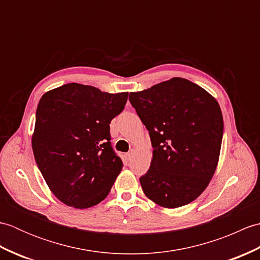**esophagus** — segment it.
Returning <instances> with one entry per match:
<instances>
[{
  "label": "esophagus",
  "mask_w": 260,
  "mask_h": 260,
  "mask_svg": "<svg viewBox=\"0 0 260 260\" xmlns=\"http://www.w3.org/2000/svg\"><path fill=\"white\" fill-rule=\"evenodd\" d=\"M133 154H134V150H131L128 153L126 154V157L128 158V159H131L132 157H133Z\"/></svg>",
  "instance_id": "34e87169"
}]
</instances>
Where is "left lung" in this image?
I'll return each instance as SVG.
<instances>
[{
  "mask_svg": "<svg viewBox=\"0 0 260 260\" xmlns=\"http://www.w3.org/2000/svg\"><path fill=\"white\" fill-rule=\"evenodd\" d=\"M129 102L151 136L153 158L140 182L163 208L192 202L217 169L223 134L221 108L202 87L180 77L131 92Z\"/></svg>",
  "mask_w": 260,
  "mask_h": 260,
  "instance_id": "left-lung-1",
  "label": "left lung"
}]
</instances>
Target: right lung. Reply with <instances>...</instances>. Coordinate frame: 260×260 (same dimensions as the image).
Instances as JSON below:
<instances>
[{
  "instance_id": "obj_1",
  "label": "right lung",
  "mask_w": 260,
  "mask_h": 260,
  "mask_svg": "<svg viewBox=\"0 0 260 260\" xmlns=\"http://www.w3.org/2000/svg\"><path fill=\"white\" fill-rule=\"evenodd\" d=\"M127 97L76 82L41 97L32 150L49 189L62 203L87 209L108 196L123 169L110 145L109 123Z\"/></svg>"
}]
</instances>
